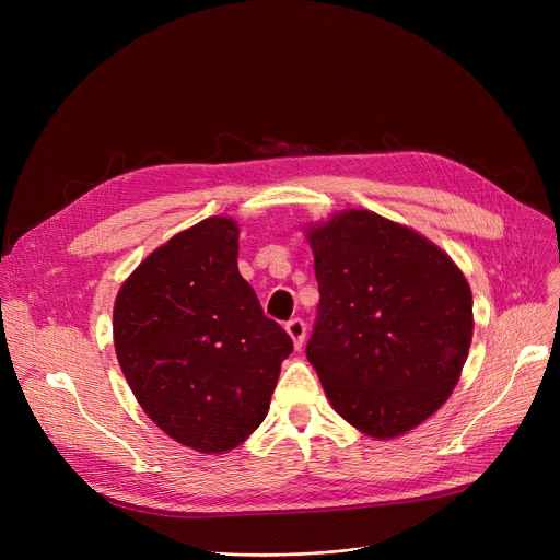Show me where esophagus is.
<instances>
[{"mask_svg":"<svg viewBox=\"0 0 560 560\" xmlns=\"http://www.w3.org/2000/svg\"><path fill=\"white\" fill-rule=\"evenodd\" d=\"M285 331H288V336L292 338V342H295V349H300L302 342H304V338H306V322L300 319V317L290 319L288 325H285Z\"/></svg>","mask_w":560,"mask_h":560,"instance_id":"obj_1","label":"esophagus"}]
</instances>
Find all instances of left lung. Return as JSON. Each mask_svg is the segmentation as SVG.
Here are the masks:
<instances>
[{
    "mask_svg": "<svg viewBox=\"0 0 560 560\" xmlns=\"http://www.w3.org/2000/svg\"><path fill=\"white\" fill-rule=\"evenodd\" d=\"M319 285L306 359L331 406L376 440L422 424L458 384L472 290L418 231L372 211L306 229Z\"/></svg>",
    "mask_w": 560,
    "mask_h": 560,
    "instance_id": "obj_1",
    "label": "left lung"
}]
</instances>
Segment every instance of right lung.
I'll return each mask as SVG.
<instances>
[{"label": "right lung", "instance_id": "1", "mask_svg": "<svg viewBox=\"0 0 560 560\" xmlns=\"http://www.w3.org/2000/svg\"><path fill=\"white\" fill-rule=\"evenodd\" d=\"M113 342L127 384L176 443L224 454L268 416L290 336L238 272V224L172 235L117 292Z\"/></svg>", "mask_w": 560, "mask_h": 560}]
</instances>
